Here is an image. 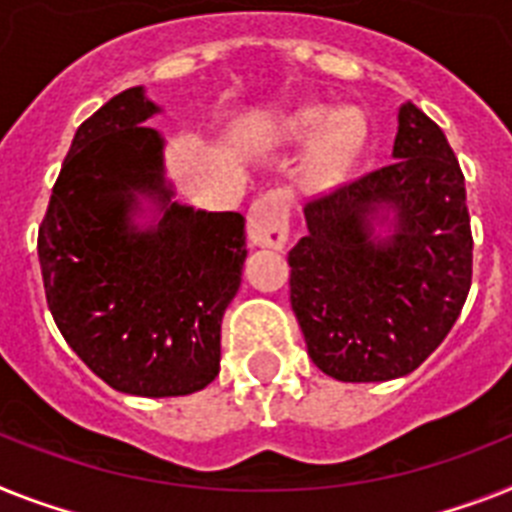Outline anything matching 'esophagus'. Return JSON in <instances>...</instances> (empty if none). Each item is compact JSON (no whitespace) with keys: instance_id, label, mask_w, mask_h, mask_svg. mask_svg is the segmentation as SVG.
Here are the masks:
<instances>
[{"instance_id":"obj_1","label":"esophagus","mask_w":512,"mask_h":512,"mask_svg":"<svg viewBox=\"0 0 512 512\" xmlns=\"http://www.w3.org/2000/svg\"><path fill=\"white\" fill-rule=\"evenodd\" d=\"M287 198L282 193H266L256 198L248 211V240L259 248L280 251L287 243Z\"/></svg>"}]
</instances>
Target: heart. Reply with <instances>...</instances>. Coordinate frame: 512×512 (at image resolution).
Segmentation results:
<instances>
[{"mask_svg": "<svg viewBox=\"0 0 512 512\" xmlns=\"http://www.w3.org/2000/svg\"><path fill=\"white\" fill-rule=\"evenodd\" d=\"M295 133L301 138L319 135L308 156V177L316 185H332L361 154L366 143V122L356 109L335 114L327 107H308L298 114Z\"/></svg>", "mask_w": 512, "mask_h": 512, "instance_id": "b5f03b06", "label": "heart"}]
</instances>
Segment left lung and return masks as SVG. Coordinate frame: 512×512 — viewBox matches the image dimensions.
Masks as SVG:
<instances>
[{"instance_id":"1","label":"left lung","mask_w":512,"mask_h":512,"mask_svg":"<svg viewBox=\"0 0 512 512\" xmlns=\"http://www.w3.org/2000/svg\"><path fill=\"white\" fill-rule=\"evenodd\" d=\"M387 167L308 201L290 251V306L311 361L340 382L418 369L471 290L466 180L437 122L403 104ZM391 222L379 239L373 227Z\"/></svg>"}]
</instances>
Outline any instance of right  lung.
Returning a JSON list of instances; mask_svg holds the SVG:
<instances>
[{
    "instance_id": "add662e5",
    "label": "right lung",
    "mask_w": 512,
    "mask_h": 512,
    "mask_svg": "<svg viewBox=\"0 0 512 512\" xmlns=\"http://www.w3.org/2000/svg\"><path fill=\"white\" fill-rule=\"evenodd\" d=\"M159 112L135 86L78 128L38 227V261L54 324L109 387L141 398L204 390L219 374L222 316L246 261L238 211L172 204ZM163 211L132 225L134 190Z\"/></svg>"
}]
</instances>
